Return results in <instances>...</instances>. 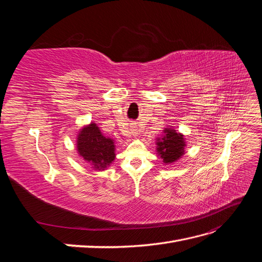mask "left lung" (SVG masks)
Here are the masks:
<instances>
[{"mask_svg":"<svg viewBox=\"0 0 262 262\" xmlns=\"http://www.w3.org/2000/svg\"><path fill=\"white\" fill-rule=\"evenodd\" d=\"M156 145L158 156L163 158V162L165 164H171L184 155L186 143L182 134L167 128L164 130V137L157 139Z\"/></svg>","mask_w":262,"mask_h":262,"instance_id":"8db88e82","label":"left lung"}]
</instances>
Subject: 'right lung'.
<instances>
[{"label": "right lung", "instance_id": "right-lung-1", "mask_svg": "<svg viewBox=\"0 0 262 262\" xmlns=\"http://www.w3.org/2000/svg\"><path fill=\"white\" fill-rule=\"evenodd\" d=\"M77 152L95 169H105L116 157L115 142L102 136L96 123H91L78 133Z\"/></svg>", "mask_w": 262, "mask_h": 262}]
</instances>
